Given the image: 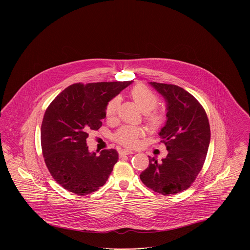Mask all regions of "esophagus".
I'll use <instances>...</instances> for the list:
<instances>
[{"instance_id":"1","label":"esophagus","mask_w":250,"mask_h":250,"mask_svg":"<svg viewBox=\"0 0 250 250\" xmlns=\"http://www.w3.org/2000/svg\"><path fill=\"white\" fill-rule=\"evenodd\" d=\"M130 154H135V152L132 150H127V149H124V150L120 151V155H130Z\"/></svg>"}]
</instances>
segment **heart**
<instances>
[{"label": "heart", "mask_w": 250, "mask_h": 250, "mask_svg": "<svg viewBox=\"0 0 250 250\" xmlns=\"http://www.w3.org/2000/svg\"><path fill=\"white\" fill-rule=\"evenodd\" d=\"M131 98L134 102L141 107L144 112V118L150 127L157 128L163 123V115L161 112L155 109L158 103V98L155 93L147 88L144 85H136L130 91ZM120 107V98L118 96L113 97L106 107V116L107 119H114ZM144 129L140 126L124 125L117 131L113 139L115 142L126 146V147H136L140 138L143 137Z\"/></svg>", "instance_id": "b5f03b06"}]
</instances>
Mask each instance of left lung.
I'll return each instance as SVG.
<instances>
[{
	"instance_id": "8db88e82",
	"label": "left lung",
	"mask_w": 250,
	"mask_h": 250,
	"mask_svg": "<svg viewBox=\"0 0 250 250\" xmlns=\"http://www.w3.org/2000/svg\"><path fill=\"white\" fill-rule=\"evenodd\" d=\"M167 102V122L159 132L168 154L162 162L149 156V167L140 178L152 190L162 195L188 189L204 164L210 125L200 102L174 84L150 83Z\"/></svg>"
}]
</instances>
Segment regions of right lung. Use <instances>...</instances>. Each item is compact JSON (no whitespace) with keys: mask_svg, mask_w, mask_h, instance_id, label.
Returning a JSON list of instances; mask_svg holds the SVG:
<instances>
[{"mask_svg":"<svg viewBox=\"0 0 250 250\" xmlns=\"http://www.w3.org/2000/svg\"><path fill=\"white\" fill-rule=\"evenodd\" d=\"M132 83L128 82L75 83L49 104L41 125L45 163L64 189L80 196L104 186L118 161L115 149L90 153L86 139L98 130L109 100Z\"/></svg>","mask_w":250,"mask_h":250,"instance_id":"right-lung-1","label":"right lung"}]
</instances>
